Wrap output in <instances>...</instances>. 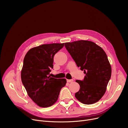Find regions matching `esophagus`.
<instances>
[{"label":"esophagus","mask_w":128,"mask_h":128,"mask_svg":"<svg viewBox=\"0 0 128 128\" xmlns=\"http://www.w3.org/2000/svg\"><path fill=\"white\" fill-rule=\"evenodd\" d=\"M74 80L72 79H67V82H72Z\"/></svg>","instance_id":"1"}]
</instances>
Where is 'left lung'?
Wrapping results in <instances>:
<instances>
[{
  "mask_svg": "<svg viewBox=\"0 0 128 128\" xmlns=\"http://www.w3.org/2000/svg\"><path fill=\"white\" fill-rule=\"evenodd\" d=\"M65 46L78 68L86 74L83 80H76L80 89L75 97L84 104H92L105 94L112 74L105 52L96 43L78 40L65 43Z\"/></svg>",
  "mask_w": 128,
  "mask_h": 128,
  "instance_id": "obj_1",
  "label": "left lung"
}]
</instances>
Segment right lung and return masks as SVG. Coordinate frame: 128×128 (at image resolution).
Here are the masks:
<instances>
[{
    "label": "right lung",
    "mask_w": 128,
    "mask_h": 128,
    "mask_svg": "<svg viewBox=\"0 0 128 128\" xmlns=\"http://www.w3.org/2000/svg\"><path fill=\"white\" fill-rule=\"evenodd\" d=\"M64 44H44L30 49L24 57L21 80L30 98L38 106L48 107L54 104L66 84L65 78L51 77L53 58Z\"/></svg>",
    "instance_id": "obj_1"
}]
</instances>
